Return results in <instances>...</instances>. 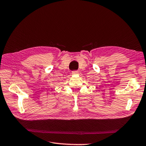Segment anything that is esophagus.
I'll return each instance as SVG.
<instances>
[{
    "label": "esophagus",
    "mask_w": 146,
    "mask_h": 146,
    "mask_svg": "<svg viewBox=\"0 0 146 146\" xmlns=\"http://www.w3.org/2000/svg\"><path fill=\"white\" fill-rule=\"evenodd\" d=\"M78 73H79V72L78 70L73 71V72H72V74H78Z\"/></svg>",
    "instance_id": "34e87169"
}]
</instances>
